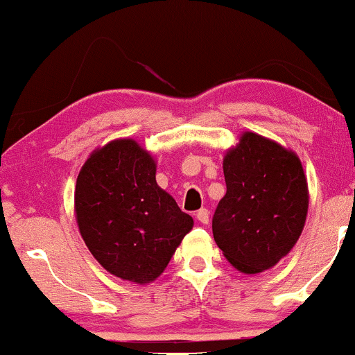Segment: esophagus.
<instances>
[{
  "instance_id": "1",
  "label": "esophagus",
  "mask_w": 355,
  "mask_h": 355,
  "mask_svg": "<svg viewBox=\"0 0 355 355\" xmlns=\"http://www.w3.org/2000/svg\"><path fill=\"white\" fill-rule=\"evenodd\" d=\"M197 218H198V222L203 223V225H207V223H209V220H210V211L207 209L198 210L197 211Z\"/></svg>"
}]
</instances>
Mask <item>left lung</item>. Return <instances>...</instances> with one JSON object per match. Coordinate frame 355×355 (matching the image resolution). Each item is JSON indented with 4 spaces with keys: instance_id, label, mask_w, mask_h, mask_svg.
I'll list each match as a JSON object with an SVG mask.
<instances>
[{
    "instance_id": "1",
    "label": "left lung",
    "mask_w": 355,
    "mask_h": 355,
    "mask_svg": "<svg viewBox=\"0 0 355 355\" xmlns=\"http://www.w3.org/2000/svg\"><path fill=\"white\" fill-rule=\"evenodd\" d=\"M227 193L211 220L214 239L242 274H260L284 259L302 234L309 187L295 152L243 132L223 157Z\"/></svg>"
}]
</instances>
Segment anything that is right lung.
Wrapping results in <instances>:
<instances>
[{
	"mask_svg": "<svg viewBox=\"0 0 355 355\" xmlns=\"http://www.w3.org/2000/svg\"><path fill=\"white\" fill-rule=\"evenodd\" d=\"M157 164L133 138L93 150L75 187L81 237L118 279L150 284L162 275L193 218L157 183Z\"/></svg>",
	"mask_w": 355,
	"mask_h": 355,
	"instance_id": "add662e5",
	"label": "right lung"
}]
</instances>
